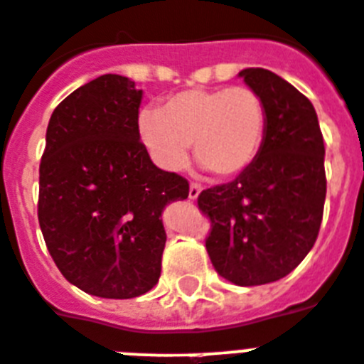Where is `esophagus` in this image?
Segmentation results:
<instances>
[{
	"instance_id": "esophagus-1",
	"label": "esophagus",
	"mask_w": 364,
	"mask_h": 364,
	"mask_svg": "<svg viewBox=\"0 0 364 364\" xmlns=\"http://www.w3.org/2000/svg\"><path fill=\"white\" fill-rule=\"evenodd\" d=\"M200 191H203V186L200 184H189V198L191 200H195V198H198V195H200Z\"/></svg>"
}]
</instances>
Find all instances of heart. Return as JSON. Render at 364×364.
<instances>
[{"label": "heart", "instance_id": "obj_1", "mask_svg": "<svg viewBox=\"0 0 364 364\" xmlns=\"http://www.w3.org/2000/svg\"><path fill=\"white\" fill-rule=\"evenodd\" d=\"M138 134L161 169H182L193 144L203 167L230 178L247 171L262 151L267 108L247 86L184 90L169 95L160 112H141Z\"/></svg>", "mask_w": 364, "mask_h": 364}]
</instances>
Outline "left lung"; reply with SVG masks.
Listing matches in <instances>:
<instances>
[{"label":"left lung","mask_w":364,"mask_h":364,"mask_svg":"<svg viewBox=\"0 0 364 364\" xmlns=\"http://www.w3.org/2000/svg\"><path fill=\"white\" fill-rule=\"evenodd\" d=\"M239 77L265 102V141L237 178L204 189L198 208L212 220L206 250L217 274L250 287L287 276L315 245L326 200V151L306 95L263 68H247Z\"/></svg>","instance_id":"1"}]
</instances>
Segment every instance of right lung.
I'll list each match as a JSON object with an SVG mask.
<instances>
[{"instance_id":"1","label":"right lung","mask_w":364,"mask_h":364,"mask_svg":"<svg viewBox=\"0 0 364 364\" xmlns=\"http://www.w3.org/2000/svg\"><path fill=\"white\" fill-rule=\"evenodd\" d=\"M141 99L129 77L101 75L53 110L46 132L40 230L62 276L92 296L134 298L158 284L161 213L189 195L139 141Z\"/></svg>"}]
</instances>
